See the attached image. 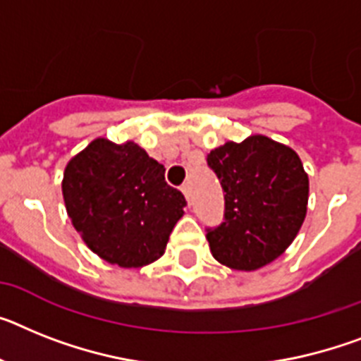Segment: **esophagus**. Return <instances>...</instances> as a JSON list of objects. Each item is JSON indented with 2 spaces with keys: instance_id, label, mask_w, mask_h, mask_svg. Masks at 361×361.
Returning <instances> with one entry per match:
<instances>
[{
  "instance_id": "1",
  "label": "esophagus",
  "mask_w": 361,
  "mask_h": 361,
  "mask_svg": "<svg viewBox=\"0 0 361 361\" xmlns=\"http://www.w3.org/2000/svg\"><path fill=\"white\" fill-rule=\"evenodd\" d=\"M181 192H183V195H185V198L190 202V196H192V195H190V185H189V183H183V185H181Z\"/></svg>"
}]
</instances>
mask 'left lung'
I'll use <instances>...</instances> for the list:
<instances>
[{"instance_id": "8db88e82", "label": "left lung", "mask_w": 361, "mask_h": 361, "mask_svg": "<svg viewBox=\"0 0 361 361\" xmlns=\"http://www.w3.org/2000/svg\"><path fill=\"white\" fill-rule=\"evenodd\" d=\"M209 169L224 190V220L205 227L214 259L251 271L292 244L308 204V176L292 148L251 135L207 154Z\"/></svg>"}]
</instances>
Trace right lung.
<instances>
[{"mask_svg": "<svg viewBox=\"0 0 361 361\" xmlns=\"http://www.w3.org/2000/svg\"><path fill=\"white\" fill-rule=\"evenodd\" d=\"M66 209L87 246L111 264L139 268L165 253L187 205L165 166L139 145L95 139L66 166Z\"/></svg>", "mask_w": 361, "mask_h": 361, "instance_id": "right-lung-1", "label": "right lung"}]
</instances>
